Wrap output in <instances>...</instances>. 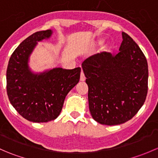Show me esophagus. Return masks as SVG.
<instances>
[{
  "instance_id": "obj_1",
  "label": "esophagus",
  "mask_w": 158,
  "mask_h": 158,
  "mask_svg": "<svg viewBox=\"0 0 158 158\" xmlns=\"http://www.w3.org/2000/svg\"><path fill=\"white\" fill-rule=\"evenodd\" d=\"M85 80V75H84L83 72H81V74H80V81L83 82V81Z\"/></svg>"
}]
</instances>
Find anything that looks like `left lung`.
Listing matches in <instances>:
<instances>
[{"label": "left lung", "instance_id": "obj_1", "mask_svg": "<svg viewBox=\"0 0 158 158\" xmlns=\"http://www.w3.org/2000/svg\"><path fill=\"white\" fill-rule=\"evenodd\" d=\"M117 53L103 52L82 63L88 85L89 107L102 125H117L131 119L148 93V67L138 44L122 32Z\"/></svg>", "mask_w": 158, "mask_h": 158}]
</instances>
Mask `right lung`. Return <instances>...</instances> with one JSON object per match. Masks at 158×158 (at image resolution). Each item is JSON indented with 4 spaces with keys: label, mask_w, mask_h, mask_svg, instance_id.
<instances>
[{
    "label": "right lung",
    "mask_w": 158,
    "mask_h": 158,
    "mask_svg": "<svg viewBox=\"0 0 158 158\" xmlns=\"http://www.w3.org/2000/svg\"><path fill=\"white\" fill-rule=\"evenodd\" d=\"M52 30L36 32L14 51L7 69V92L11 105L27 120L48 122L59 116L67 94L80 78L81 68H53L34 73L29 60L38 42L52 36Z\"/></svg>",
    "instance_id": "1"
}]
</instances>
